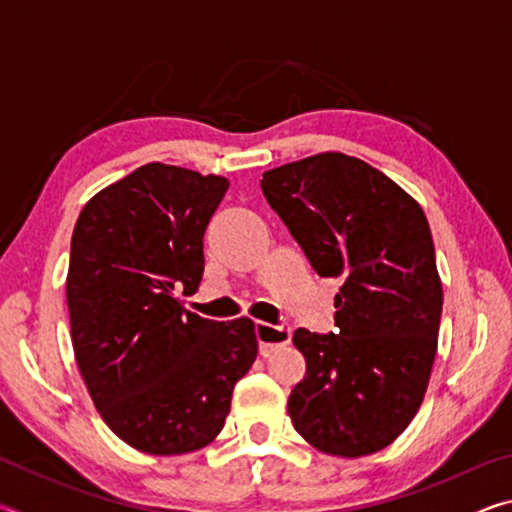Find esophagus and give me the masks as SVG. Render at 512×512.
Masks as SVG:
<instances>
[{
	"mask_svg": "<svg viewBox=\"0 0 512 512\" xmlns=\"http://www.w3.org/2000/svg\"><path fill=\"white\" fill-rule=\"evenodd\" d=\"M255 336L259 343V352L268 354L280 345H287L291 341V327L289 325H268V323H255Z\"/></svg>",
	"mask_w": 512,
	"mask_h": 512,
	"instance_id": "34e87169",
	"label": "esophagus"
}]
</instances>
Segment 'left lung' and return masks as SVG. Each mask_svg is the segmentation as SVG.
I'll use <instances>...</instances> for the list:
<instances>
[{
  "mask_svg": "<svg viewBox=\"0 0 512 512\" xmlns=\"http://www.w3.org/2000/svg\"><path fill=\"white\" fill-rule=\"evenodd\" d=\"M262 192L311 268L343 282L339 334L293 332L307 361L293 427L325 454H375L415 418L436 357L443 287L427 216L368 162L332 151L266 171Z\"/></svg>",
  "mask_w": 512,
  "mask_h": 512,
  "instance_id": "1",
  "label": "left lung"
}]
</instances>
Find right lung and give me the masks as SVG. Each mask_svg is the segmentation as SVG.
<instances>
[{
    "mask_svg": "<svg viewBox=\"0 0 512 512\" xmlns=\"http://www.w3.org/2000/svg\"><path fill=\"white\" fill-rule=\"evenodd\" d=\"M228 180L151 162L83 207L69 250L72 343L108 427L140 452L187 454L223 429L257 357L248 318H201L203 237Z\"/></svg>",
    "mask_w": 512,
    "mask_h": 512,
    "instance_id": "right-lung-1",
    "label": "right lung"
}]
</instances>
